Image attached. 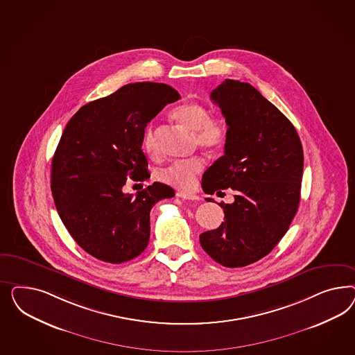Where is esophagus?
<instances>
[{
    "label": "esophagus",
    "instance_id": "1",
    "mask_svg": "<svg viewBox=\"0 0 355 355\" xmlns=\"http://www.w3.org/2000/svg\"><path fill=\"white\" fill-rule=\"evenodd\" d=\"M177 196L181 198L183 200H199V196L191 193H184V191H178Z\"/></svg>",
    "mask_w": 355,
    "mask_h": 355
}]
</instances>
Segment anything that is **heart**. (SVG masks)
Returning <instances> with one entry per match:
<instances>
[{"mask_svg": "<svg viewBox=\"0 0 355 355\" xmlns=\"http://www.w3.org/2000/svg\"><path fill=\"white\" fill-rule=\"evenodd\" d=\"M172 119L181 125L183 129L193 132L196 144L207 150H218L225 146L229 126L225 119L220 116H209V110L200 103L186 101L174 107ZM143 148L150 155L157 156V138L155 129L150 126L146 130L143 138ZM205 166V157L193 156L184 162H173L159 173L162 182L174 187L189 189L193 186L195 178L203 172Z\"/></svg>", "mask_w": 355, "mask_h": 355, "instance_id": "b5f03b06", "label": "heart"}]
</instances>
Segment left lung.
Returning a JSON list of instances; mask_svg holds the SVG:
<instances>
[{
  "label": "left lung",
  "mask_w": 355,
  "mask_h": 355,
  "mask_svg": "<svg viewBox=\"0 0 355 355\" xmlns=\"http://www.w3.org/2000/svg\"><path fill=\"white\" fill-rule=\"evenodd\" d=\"M211 98L229 135L202 187L209 195L230 187L236 195L232 205L218 203L224 223L199 239L215 261L238 268L268 255L288 232L301 199L303 150L291 121L251 85L225 79Z\"/></svg>",
  "instance_id": "left-lung-1"
}]
</instances>
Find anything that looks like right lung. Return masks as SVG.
Here are the masks:
<instances>
[{"mask_svg": "<svg viewBox=\"0 0 355 355\" xmlns=\"http://www.w3.org/2000/svg\"><path fill=\"white\" fill-rule=\"evenodd\" d=\"M180 97L162 83H131L88 103L67 122L54 152L51 189L70 236L94 258L119 264L147 248L150 209L174 190L155 182L132 196L122 187L128 178L150 177L144 129Z\"/></svg>", "mask_w": 355, "mask_h": 355, "instance_id": "obj_1", "label": "right lung"}]
</instances>
